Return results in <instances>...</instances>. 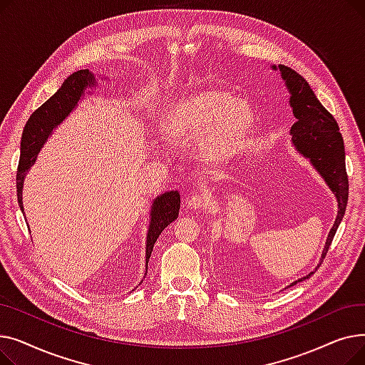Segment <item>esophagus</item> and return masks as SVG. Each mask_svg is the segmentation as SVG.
Listing matches in <instances>:
<instances>
[{
  "instance_id": "34e87169",
  "label": "esophagus",
  "mask_w": 365,
  "mask_h": 365,
  "mask_svg": "<svg viewBox=\"0 0 365 365\" xmlns=\"http://www.w3.org/2000/svg\"><path fill=\"white\" fill-rule=\"evenodd\" d=\"M205 204H207V200H205V197H202L201 194H194L192 197H190V198L187 200V207L194 208V210L202 208Z\"/></svg>"
}]
</instances>
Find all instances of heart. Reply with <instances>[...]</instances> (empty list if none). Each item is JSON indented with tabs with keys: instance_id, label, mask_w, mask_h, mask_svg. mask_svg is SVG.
<instances>
[{
	"instance_id": "1",
	"label": "heart",
	"mask_w": 365,
	"mask_h": 365,
	"mask_svg": "<svg viewBox=\"0 0 365 365\" xmlns=\"http://www.w3.org/2000/svg\"><path fill=\"white\" fill-rule=\"evenodd\" d=\"M255 125L252 105L220 88H207L170 106L164 130L180 145L198 142L201 157L208 163L226 161L238 153Z\"/></svg>"
}]
</instances>
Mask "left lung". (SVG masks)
<instances>
[{"mask_svg":"<svg viewBox=\"0 0 365 365\" xmlns=\"http://www.w3.org/2000/svg\"><path fill=\"white\" fill-rule=\"evenodd\" d=\"M272 68L277 69V66ZM278 69L281 71V76L290 90V103L294 117L297 118L290 130L293 134V143L300 153L311 160L314 167L319 171V175L331 187L339 202L337 217L322 252V262L331 245L344 212H346L349 180L346 165H344V145L333 115L321 105L311 86L306 83L303 76L285 65H278ZM312 275L314 272L299 281H304ZM294 284H297V281Z\"/></svg>","mask_w":365,"mask_h":365,"instance_id":"left-lung-1","label":"left lung"}]
</instances>
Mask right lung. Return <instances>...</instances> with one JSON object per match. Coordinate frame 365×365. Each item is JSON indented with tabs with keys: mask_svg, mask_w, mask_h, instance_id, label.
Wrapping results in <instances>:
<instances>
[{
	"mask_svg": "<svg viewBox=\"0 0 365 365\" xmlns=\"http://www.w3.org/2000/svg\"><path fill=\"white\" fill-rule=\"evenodd\" d=\"M93 73L88 69H80L73 72L65 80L62 87L57 90L51 98L38 108L26 123L21 142V158H19L17 173H16V187H17V201L19 207L24 212L22 205V187L24 178L29 167L35 163L38 152H40L44 142L48 139L53 128L59 124L68 113L75 108L84 94V88L93 84ZM180 208V195L176 190L165 192L153 201L150 225L146 241V264L150 257L153 244L164 229L179 216Z\"/></svg>",
	"mask_w": 365,
	"mask_h": 365,
	"instance_id": "1",
	"label": "right lung"
}]
</instances>
